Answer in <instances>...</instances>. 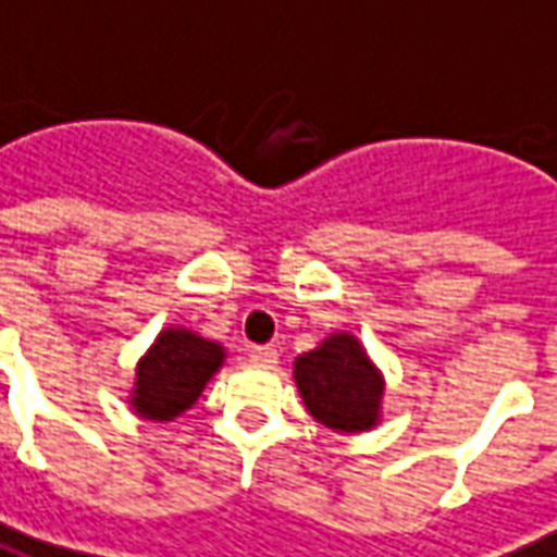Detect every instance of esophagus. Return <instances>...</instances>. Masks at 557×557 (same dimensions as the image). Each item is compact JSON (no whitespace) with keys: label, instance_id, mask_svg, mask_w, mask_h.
I'll return each instance as SVG.
<instances>
[{"label":"esophagus","instance_id":"esophagus-1","mask_svg":"<svg viewBox=\"0 0 557 557\" xmlns=\"http://www.w3.org/2000/svg\"><path fill=\"white\" fill-rule=\"evenodd\" d=\"M249 362L271 369V366H277V350H274V347H252V350H249Z\"/></svg>","mask_w":557,"mask_h":557}]
</instances>
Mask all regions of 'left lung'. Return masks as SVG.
<instances>
[{
  "mask_svg": "<svg viewBox=\"0 0 557 557\" xmlns=\"http://www.w3.org/2000/svg\"><path fill=\"white\" fill-rule=\"evenodd\" d=\"M295 387L317 423L332 433H369L384 418V372L354 332H329L295 357Z\"/></svg>",
  "mask_w": 557,
  "mask_h": 557,
  "instance_id": "left-lung-1",
  "label": "left lung"
}]
</instances>
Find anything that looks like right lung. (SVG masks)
<instances>
[{
  "mask_svg": "<svg viewBox=\"0 0 557 557\" xmlns=\"http://www.w3.org/2000/svg\"><path fill=\"white\" fill-rule=\"evenodd\" d=\"M225 366V347L185 326H164L136 359L127 406L136 418L176 421L198 403L207 381Z\"/></svg>",
  "mask_w": 557,
  "mask_h": 557,
  "instance_id": "obj_1",
  "label": "right lung"
}]
</instances>
